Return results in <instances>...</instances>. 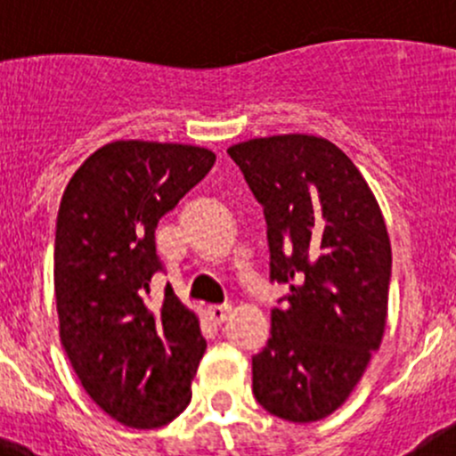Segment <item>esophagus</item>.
Here are the masks:
<instances>
[{"label": "esophagus", "mask_w": 456, "mask_h": 456, "mask_svg": "<svg viewBox=\"0 0 456 456\" xmlns=\"http://www.w3.org/2000/svg\"><path fill=\"white\" fill-rule=\"evenodd\" d=\"M207 314H209V317L216 322V324H220V322L227 320L229 314H232V306H209Z\"/></svg>", "instance_id": "34e87169"}]
</instances>
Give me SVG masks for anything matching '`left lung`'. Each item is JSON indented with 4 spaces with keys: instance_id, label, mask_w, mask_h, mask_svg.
Masks as SVG:
<instances>
[{
    "instance_id": "left-lung-1",
    "label": "left lung",
    "mask_w": 456,
    "mask_h": 456,
    "mask_svg": "<svg viewBox=\"0 0 456 456\" xmlns=\"http://www.w3.org/2000/svg\"><path fill=\"white\" fill-rule=\"evenodd\" d=\"M265 209L271 280L287 284L254 357V395L293 424L333 415L384 338L393 254L360 169L335 142L280 134L227 150Z\"/></svg>"
}]
</instances>
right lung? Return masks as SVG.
Listing matches in <instances>:
<instances>
[{"label": "right lung", "instance_id": "1", "mask_svg": "<svg viewBox=\"0 0 456 456\" xmlns=\"http://www.w3.org/2000/svg\"><path fill=\"white\" fill-rule=\"evenodd\" d=\"M214 163L207 147L114 141L87 156L59 205V338L92 402L127 428L169 424L191 399L207 342L169 284L151 302L154 232Z\"/></svg>", "mask_w": 456, "mask_h": 456}]
</instances>
